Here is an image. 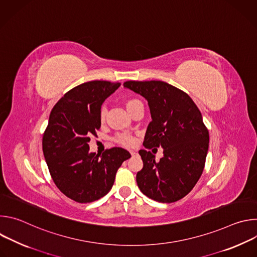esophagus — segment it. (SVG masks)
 Wrapping results in <instances>:
<instances>
[{
    "instance_id": "esophagus-1",
    "label": "esophagus",
    "mask_w": 257,
    "mask_h": 257,
    "mask_svg": "<svg viewBox=\"0 0 257 257\" xmlns=\"http://www.w3.org/2000/svg\"><path fill=\"white\" fill-rule=\"evenodd\" d=\"M130 154H131V156H132V157H136V156L138 155L136 152H133V151H131V152H130Z\"/></svg>"
}]
</instances>
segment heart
<instances>
[{"mask_svg":"<svg viewBox=\"0 0 257 257\" xmlns=\"http://www.w3.org/2000/svg\"><path fill=\"white\" fill-rule=\"evenodd\" d=\"M136 101H137V99H129V100H127V102H126L127 108H128L132 103H134V102H136ZM105 111H106L105 107H104V106H101L100 111H99V119H100V121H103L104 116H105ZM117 141H118L119 143H121L122 145H125V146H132V145L135 144L136 139H135V137H133L132 135L124 133V134H120V135L117 136Z\"/></svg>","mask_w":257,"mask_h":257,"instance_id":"obj_1","label":"heart"}]
</instances>
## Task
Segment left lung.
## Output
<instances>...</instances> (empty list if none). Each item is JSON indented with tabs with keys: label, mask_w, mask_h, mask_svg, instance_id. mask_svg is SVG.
<instances>
[{
	"label": "left lung",
	"mask_w": 257,
	"mask_h": 257,
	"mask_svg": "<svg viewBox=\"0 0 257 257\" xmlns=\"http://www.w3.org/2000/svg\"><path fill=\"white\" fill-rule=\"evenodd\" d=\"M124 87L149 102L152 122L140 150L143 168L136 175L140 191L163 203L186 196L199 180L208 151L209 135L201 113L184 91L164 81H126ZM164 149L160 162L147 150Z\"/></svg>",
	"instance_id": "1"
}]
</instances>
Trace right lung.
Wrapping results in <instances>:
<instances>
[{
  "label": "right lung",
  "instance_id": "1",
  "mask_svg": "<svg viewBox=\"0 0 257 257\" xmlns=\"http://www.w3.org/2000/svg\"><path fill=\"white\" fill-rule=\"evenodd\" d=\"M121 83L94 80L69 90L53 107L43 137V152L59 190L76 202L104 196L114 185L118 169L131 155L124 149L89 153L90 137L100 128L102 102Z\"/></svg>",
  "mask_w": 257,
  "mask_h": 257
}]
</instances>
